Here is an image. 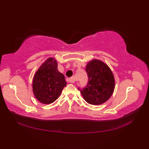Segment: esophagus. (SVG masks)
I'll return each mask as SVG.
<instances>
[{"instance_id": "1", "label": "esophagus", "mask_w": 149, "mask_h": 149, "mask_svg": "<svg viewBox=\"0 0 149 149\" xmlns=\"http://www.w3.org/2000/svg\"><path fill=\"white\" fill-rule=\"evenodd\" d=\"M75 81V78L74 77H72L69 79V82H70V83H74Z\"/></svg>"}]
</instances>
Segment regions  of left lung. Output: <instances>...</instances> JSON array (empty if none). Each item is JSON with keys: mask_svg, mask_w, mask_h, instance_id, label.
Returning <instances> with one entry per match:
<instances>
[{"mask_svg": "<svg viewBox=\"0 0 149 149\" xmlns=\"http://www.w3.org/2000/svg\"><path fill=\"white\" fill-rule=\"evenodd\" d=\"M86 71L88 76L87 86L80 90L84 99L92 105L106 102L115 90V77L111 70L103 61L95 59L88 63Z\"/></svg>", "mask_w": 149, "mask_h": 149, "instance_id": "left-lung-1", "label": "left lung"}]
</instances>
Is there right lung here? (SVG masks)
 <instances>
[{"label":"right lung","mask_w":149,"mask_h":149,"mask_svg":"<svg viewBox=\"0 0 149 149\" xmlns=\"http://www.w3.org/2000/svg\"><path fill=\"white\" fill-rule=\"evenodd\" d=\"M66 85L64 75L58 70L56 59L49 58L36 72L33 80V91L41 103L54 102Z\"/></svg>","instance_id":"obj_1"}]
</instances>
